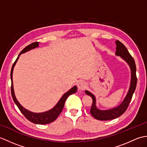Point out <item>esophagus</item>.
<instances>
[{"label": "esophagus", "instance_id": "1", "mask_svg": "<svg viewBox=\"0 0 147 147\" xmlns=\"http://www.w3.org/2000/svg\"><path fill=\"white\" fill-rule=\"evenodd\" d=\"M86 83L85 82H83V81H80V82H79L78 83V88L80 90H85L86 88Z\"/></svg>", "mask_w": 147, "mask_h": 147}]
</instances>
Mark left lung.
I'll return each mask as SVG.
<instances>
[{
  "instance_id": "left-lung-1",
  "label": "left lung",
  "mask_w": 147,
  "mask_h": 147,
  "mask_svg": "<svg viewBox=\"0 0 147 147\" xmlns=\"http://www.w3.org/2000/svg\"><path fill=\"white\" fill-rule=\"evenodd\" d=\"M115 45H116L115 55L117 56H119L129 66L131 70L130 85L126 96L121 104L117 107L110 109H107V110H101V109L97 108L96 105L95 96L91 92L88 91V90H85V92L86 94L91 96L93 100V104L91 109H90V113H91L93 117L100 121L114 119L119 117L120 115L123 114L126 111L127 107H128L136 86V67L135 61H134L132 56L130 55L126 47L121 42L119 41V40L115 41Z\"/></svg>"
}]
</instances>
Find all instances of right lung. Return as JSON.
<instances>
[{"label": "right lung", "instance_id": "obj_1", "mask_svg": "<svg viewBox=\"0 0 147 147\" xmlns=\"http://www.w3.org/2000/svg\"><path fill=\"white\" fill-rule=\"evenodd\" d=\"M38 45H39L38 42H34V43H31L30 45H28L27 47H26L20 53V54H19V55L18 56L16 60L15 61L14 63L13 64V65H12L11 72V94H12V98H13V100L16 104V105L18 106V107L21 112V113L25 116V117L28 120H29L33 123L37 124H45L51 123L52 122L54 121L56 119H57V117L59 116V115L61 114L62 109H63L65 102L66 100V99L67 98L68 96L71 94L75 93L77 92V86H74L73 88H71L69 90V91H67L66 93H65L62 96V97L60 98V100L58 101L57 104H56L52 109H50V110L47 111L43 112H38V113H36V112H33L32 111L27 110L26 109L23 107V106L20 104V102H18L16 97L15 96L13 82H12V73H13L14 67L15 66L16 64L18 59L20 58V55H21L22 54H24V53H25L28 51H30V50L38 47Z\"/></svg>", "mask_w": 147, "mask_h": 147}]
</instances>
